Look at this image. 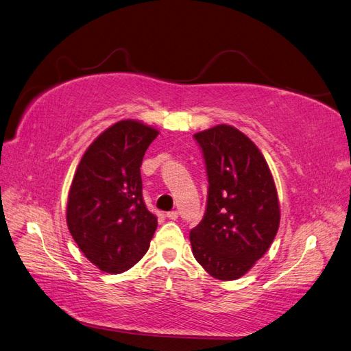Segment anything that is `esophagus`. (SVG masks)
Instances as JSON below:
<instances>
[{
    "instance_id": "1",
    "label": "esophagus",
    "mask_w": 351,
    "mask_h": 351,
    "mask_svg": "<svg viewBox=\"0 0 351 351\" xmlns=\"http://www.w3.org/2000/svg\"><path fill=\"white\" fill-rule=\"evenodd\" d=\"M167 217L172 219V220H176L179 217V213L175 212V210H172V212H167Z\"/></svg>"
}]
</instances>
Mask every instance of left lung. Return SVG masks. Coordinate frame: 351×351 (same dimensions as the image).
Returning a JSON list of instances; mask_svg holds the SVG:
<instances>
[{
  "mask_svg": "<svg viewBox=\"0 0 351 351\" xmlns=\"http://www.w3.org/2000/svg\"><path fill=\"white\" fill-rule=\"evenodd\" d=\"M203 149L208 194L202 222L189 232L193 254L220 281L241 278L276 237L281 212L274 176L257 145L231 125L194 135Z\"/></svg>",
  "mask_w": 351,
  "mask_h": 351,
  "instance_id": "obj_1",
  "label": "left lung"
}]
</instances>
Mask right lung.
<instances>
[{
	"label": "right lung",
	"mask_w": 351,
	"mask_h": 351,
	"mask_svg": "<svg viewBox=\"0 0 351 351\" xmlns=\"http://www.w3.org/2000/svg\"><path fill=\"white\" fill-rule=\"evenodd\" d=\"M158 131L126 119L86 148L67 197L66 222L85 257L107 274H122L143 258L157 217L143 199L141 167Z\"/></svg>",
	"instance_id": "1"
}]
</instances>
